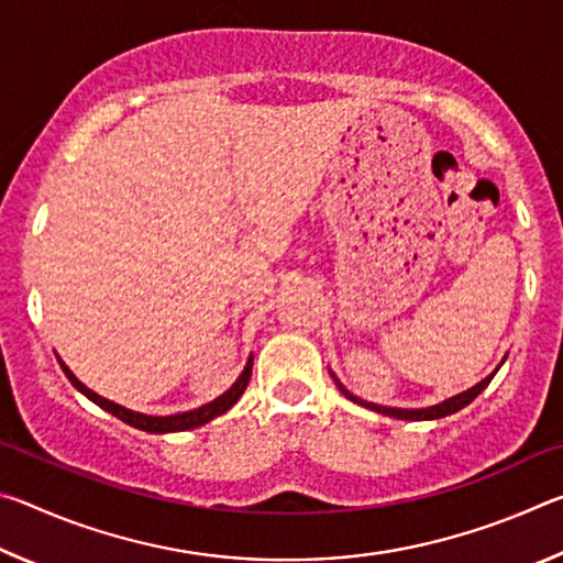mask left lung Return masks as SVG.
I'll use <instances>...</instances> for the list:
<instances>
[{
    "mask_svg": "<svg viewBox=\"0 0 563 563\" xmlns=\"http://www.w3.org/2000/svg\"><path fill=\"white\" fill-rule=\"evenodd\" d=\"M499 369V367H497ZM497 369H494V373L489 375V377H484L482 383H476L474 387H470L466 389V393H462V395H454V397H450V399H444V402H440V405H432V407H424V409H402V407H379V405H375V402H365V399H360V397H355L352 393H347L345 387H342V383L340 379L332 375V379H335V385L340 387V393L345 395L347 399H352V402H357V405H362V407H369V409H375V412H379V415H387V417H395V419H442V417H446V415H454V412H460L462 407H466L472 402V399L482 393L484 387H487L489 383H492V377L497 375Z\"/></svg>",
    "mask_w": 563,
    "mask_h": 563,
    "instance_id": "obj_1",
    "label": "left lung"
}]
</instances>
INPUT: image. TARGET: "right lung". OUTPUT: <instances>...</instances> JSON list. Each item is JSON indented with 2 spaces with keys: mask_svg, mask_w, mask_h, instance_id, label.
<instances>
[{
  "mask_svg": "<svg viewBox=\"0 0 563 563\" xmlns=\"http://www.w3.org/2000/svg\"><path fill=\"white\" fill-rule=\"evenodd\" d=\"M59 365L64 369V375L69 377V383L79 389L81 395H87L93 405H99L101 409H107V412H111L113 417H119L121 422H126L131 427H136V430H144V432H151V434H166V432H186V430H196V427H201L206 422H211V419L221 417L223 412H228L238 399H241V395L245 393L247 387V379H251V373H253V357H247V365L241 373V377L235 379L231 389H225V393L221 397H216L213 402L208 405H201L198 409H190V412H180V415H168V417H151V415H141V412H133V409H126L121 407L117 402H111V399L101 397L93 393V389H89L84 383H79V379L74 377V373L69 367L64 365L62 357H59Z\"/></svg>",
  "mask_w": 563,
  "mask_h": 563,
  "instance_id": "obj_1",
  "label": "right lung"
}]
</instances>
